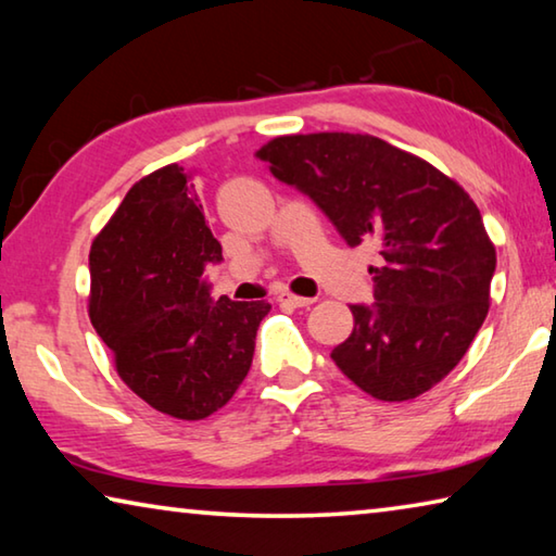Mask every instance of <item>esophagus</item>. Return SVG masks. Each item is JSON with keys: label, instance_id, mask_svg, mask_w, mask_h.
<instances>
[{"label": "esophagus", "instance_id": "obj_1", "mask_svg": "<svg viewBox=\"0 0 556 556\" xmlns=\"http://www.w3.org/2000/svg\"><path fill=\"white\" fill-rule=\"evenodd\" d=\"M277 301H279V304H287V306H312L314 304V299L289 294V291H281V294L277 296Z\"/></svg>", "mask_w": 556, "mask_h": 556}]
</instances>
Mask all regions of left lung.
I'll list each match as a JSON object with an SVG mask.
<instances>
[{
    "instance_id": "left-lung-1",
    "label": "left lung",
    "mask_w": 556,
    "mask_h": 556,
    "mask_svg": "<svg viewBox=\"0 0 556 556\" xmlns=\"http://www.w3.org/2000/svg\"><path fill=\"white\" fill-rule=\"evenodd\" d=\"M257 156L306 193L341 238L372 248L375 304L351 306L353 333L333 348L348 380L404 402L456 368L491 306L495 248L454 178L384 139L351 131L275 137Z\"/></svg>"
}]
</instances>
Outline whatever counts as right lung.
I'll list each match as a JSON object with an SVG mask.
<instances>
[{"mask_svg":"<svg viewBox=\"0 0 556 556\" xmlns=\"http://www.w3.org/2000/svg\"><path fill=\"white\" fill-rule=\"evenodd\" d=\"M184 166L129 188L90 248V321L122 382L149 407L195 421L228 404L252 365L267 301L211 299L223 260Z\"/></svg>","mask_w":556,"mask_h":556,"instance_id":"right-lung-1","label":"right lung"}]
</instances>
